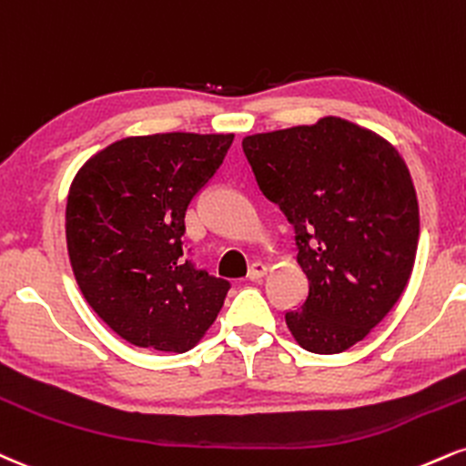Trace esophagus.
I'll return each instance as SVG.
<instances>
[{
    "instance_id": "1",
    "label": "esophagus",
    "mask_w": 466,
    "mask_h": 466,
    "mask_svg": "<svg viewBox=\"0 0 466 466\" xmlns=\"http://www.w3.org/2000/svg\"><path fill=\"white\" fill-rule=\"evenodd\" d=\"M265 273H267V267L262 265V262H254V265H251L249 271H248V279L256 282V279H260L262 276H265Z\"/></svg>"
}]
</instances>
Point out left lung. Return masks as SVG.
<instances>
[{
  "mask_svg": "<svg viewBox=\"0 0 466 466\" xmlns=\"http://www.w3.org/2000/svg\"><path fill=\"white\" fill-rule=\"evenodd\" d=\"M243 151L262 195L293 226L308 278L304 304L284 319L312 354H340L397 304L419 243V204L393 145L356 123L254 134Z\"/></svg>",
  "mask_w": 466,
  "mask_h": 466,
  "instance_id": "1",
  "label": "left lung"
}]
</instances>
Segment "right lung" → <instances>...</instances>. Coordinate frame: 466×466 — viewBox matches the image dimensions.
I'll list each match as a JSON object with an SVG mask.
<instances>
[{
    "label": "right lung",
    "mask_w": 466,
    "mask_h": 466,
    "mask_svg": "<svg viewBox=\"0 0 466 466\" xmlns=\"http://www.w3.org/2000/svg\"><path fill=\"white\" fill-rule=\"evenodd\" d=\"M232 141L188 132L123 138L73 179V273L84 299L127 343L182 354L215 323L229 282L195 265L184 217Z\"/></svg>",
    "instance_id": "obj_1"
}]
</instances>
